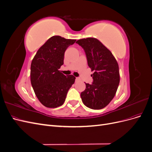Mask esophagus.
Wrapping results in <instances>:
<instances>
[{"mask_svg":"<svg viewBox=\"0 0 152 152\" xmlns=\"http://www.w3.org/2000/svg\"><path fill=\"white\" fill-rule=\"evenodd\" d=\"M76 81H79V80H80V79L79 77H76Z\"/></svg>","mask_w":152,"mask_h":152,"instance_id":"1","label":"esophagus"}]
</instances>
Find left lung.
<instances>
[{
    "mask_svg": "<svg viewBox=\"0 0 152 152\" xmlns=\"http://www.w3.org/2000/svg\"><path fill=\"white\" fill-rule=\"evenodd\" d=\"M83 48L88 66L94 71L91 84L86 83L85 91L80 93L82 102L91 109L104 108L115 95L120 82L117 61L112 53L94 38L78 40Z\"/></svg>",
    "mask_w": 152,
    "mask_h": 152,
    "instance_id": "left-lung-1",
    "label": "left lung"
}]
</instances>
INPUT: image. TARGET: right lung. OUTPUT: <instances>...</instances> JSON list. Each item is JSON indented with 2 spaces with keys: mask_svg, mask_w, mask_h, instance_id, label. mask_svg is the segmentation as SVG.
Wrapping results in <instances>:
<instances>
[{
  "mask_svg": "<svg viewBox=\"0 0 152 152\" xmlns=\"http://www.w3.org/2000/svg\"><path fill=\"white\" fill-rule=\"evenodd\" d=\"M75 41L53 36L40 48L31 61V84L36 96L45 107L61 106L74 83V76H65L59 69L63 65L65 50Z\"/></svg>",
  "mask_w": 152,
  "mask_h": 152,
  "instance_id": "obj_1",
  "label": "right lung"
}]
</instances>
